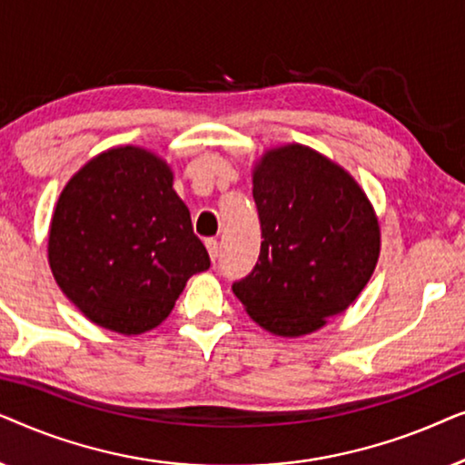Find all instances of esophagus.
I'll return each mask as SVG.
<instances>
[{
    "label": "esophagus",
    "instance_id": "34e87169",
    "mask_svg": "<svg viewBox=\"0 0 465 465\" xmlns=\"http://www.w3.org/2000/svg\"><path fill=\"white\" fill-rule=\"evenodd\" d=\"M205 245H207L209 258H212L213 262H215V260H218V252H220V247H218V241H215V239H207V241H205Z\"/></svg>",
    "mask_w": 465,
    "mask_h": 465
}]
</instances>
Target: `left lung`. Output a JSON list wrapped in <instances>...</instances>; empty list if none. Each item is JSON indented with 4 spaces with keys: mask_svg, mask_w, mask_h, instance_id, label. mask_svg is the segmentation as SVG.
Returning a JSON list of instances; mask_svg holds the SVG:
<instances>
[{
    "mask_svg": "<svg viewBox=\"0 0 465 465\" xmlns=\"http://www.w3.org/2000/svg\"><path fill=\"white\" fill-rule=\"evenodd\" d=\"M252 183L262 245L232 292L260 328L298 339L347 311L371 282L377 212L347 169L302 143L266 150Z\"/></svg>",
    "mask_w": 465,
    "mask_h": 465,
    "instance_id": "1",
    "label": "left lung"
}]
</instances>
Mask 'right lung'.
I'll return each instance as SVG.
<instances>
[{"label":"right lung","mask_w":465,"mask_h":465,"mask_svg":"<svg viewBox=\"0 0 465 465\" xmlns=\"http://www.w3.org/2000/svg\"><path fill=\"white\" fill-rule=\"evenodd\" d=\"M48 264L86 320L133 336L167 320L209 253L173 190L171 164L139 145L93 156L61 190Z\"/></svg>","instance_id":"add662e5"}]
</instances>
